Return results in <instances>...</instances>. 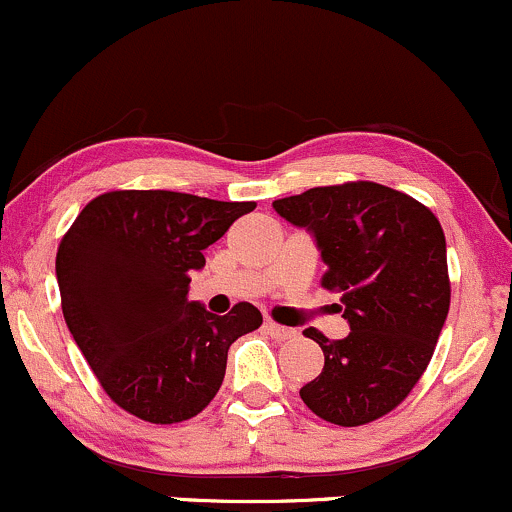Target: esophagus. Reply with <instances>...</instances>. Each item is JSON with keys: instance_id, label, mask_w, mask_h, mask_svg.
<instances>
[{"instance_id": "1", "label": "esophagus", "mask_w": 512, "mask_h": 512, "mask_svg": "<svg viewBox=\"0 0 512 512\" xmlns=\"http://www.w3.org/2000/svg\"><path fill=\"white\" fill-rule=\"evenodd\" d=\"M267 333L272 335V338H277V340H294L296 338V330L294 328H284V325H279V323H272V320H267Z\"/></svg>"}]
</instances>
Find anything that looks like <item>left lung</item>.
<instances>
[{
	"instance_id": "left-lung-1",
	"label": "left lung",
	"mask_w": 512,
	"mask_h": 512,
	"mask_svg": "<svg viewBox=\"0 0 512 512\" xmlns=\"http://www.w3.org/2000/svg\"><path fill=\"white\" fill-rule=\"evenodd\" d=\"M303 228L325 262L323 286L342 291L350 335L328 340L308 328L325 364L301 386L318 418L355 428L411 393L428 367L449 311L447 243L435 213L376 182L316 187L274 201Z\"/></svg>"
}]
</instances>
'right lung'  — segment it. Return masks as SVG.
I'll return each instance as SVG.
<instances>
[{"label":"right lung","instance_id":"right-lung-1","mask_svg":"<svg viewBox=\"0 0 512 512\" xmlns=\"http://www.w3.org/2000/svg\"><path fill=\"white\" fill-rule=\"evenodd\" d=\"M255 201L109 192L84 206L55 257L63 316L111 401L148 423L204 411L226 376L228 347L262 325L252 303L226 316L189 301L204 250Z\"/></svg>","mask_w":512,"mask_h":512}]
</instances>
